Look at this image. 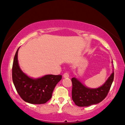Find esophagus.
<instances>
[{
  "mask_svg": "<svg viewBox=\"0 0 125 125\" xmlns=\"http://www.w3.org/2000/svg\"><path fill=\"white\" fill-rule=\"evenodd\" d=\"M63 76H64V78H67V77H69V73L66 72V73H64V75H63Z\"/></svg>",
  "mask_w": 125,
  "mask_h": 125,
  "instance_id": "obj_1",
  "label": "esophagus"
}]
</instances>
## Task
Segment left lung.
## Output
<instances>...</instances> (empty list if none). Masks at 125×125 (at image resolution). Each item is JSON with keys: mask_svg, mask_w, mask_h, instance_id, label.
Listing matches in <instances>:
<instances>
[{"mask_svg": "<svg viewBox=\"0 0 125 125\" xmlns=\"http://www.w3.org/2000/svg\"><path fill=\"white\" fill-rule=\"evenodd\" d=\"M114 78L113 71L103 86L97 89H90L82 84L76 78L73 77L71 79L73 101L75 105L80 107H86L100 103L107 96Z\"/></svg>", "mask_w": 125, "mask_h": 125, "instance_id": "8db88e82", "label": "left lung"}]
</instances>
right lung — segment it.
Wrapping results in <instances>:
<instances>
[{"label":"right lung","instance_id":"right-lung-1","mask_svg":"<svg viewBox=\"0 0 125 125\" xmlns=\"http://www.w3.org/2000/svg\"><path fill=\"white\" fill-rule=\"evenodd\" d=\"M18 49L12 67V79L16 90L21 99L32 104H45L52 97L55 86L62 75H47L40 78L28 77L20 69L18 61Z\"/></svg>","mask_w":125,"mask_h":125}]
</instances>
